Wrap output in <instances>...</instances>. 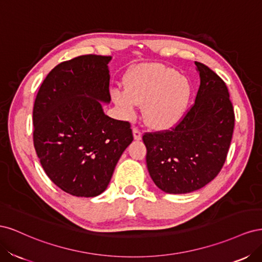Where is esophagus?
Returning a JSON list of instances; mask_svg holds the SVG:
<instances>
[{
  "instance_id": "1",
  "label": "esophagus",
  "mask_w": 262,
  "mask_h": 262,
  "mask_svg": "<svg viewBox=\"0 0 262 262\" xmlns=\"http://www.w3.org/2000/svg\"><path fill=\"white\" fill-rule=\"evenodd\" d=\"M132 131H133V137H134V140H137V141L141 140V138H142V133H141L140 129H139V128H137V126H134Z\"/></svg>"
}]
</instances>
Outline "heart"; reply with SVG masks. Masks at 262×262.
<instances>
[{"instance_id":"obj_1","label":"heart","mask_w":262,"mask_h":262,"mask_svg":"<svg viewBox=\"0 0 262 262\" xmlns=\"http://www.w3.org/2000/svg\"><path fill=\"white\" fill-rule=\"evenodd\" d=\"M112 97L128 118L136 116L138 105H145L146 123L154 129L165 130L184 118L191 97V86L173 69L144 64L129 74L126 89L114 87Z\"/></svg>"}]
</instances>
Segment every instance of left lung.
<instances>
[{
    "label": "left lung",
    "instance_id": "obj_1",
    "mask_svg": "<svg viewBox=\"0 0 262 262\" xmlns=\"http://www.w3.org/2000/svg\"><path fill=\"white\" fill-rule=\"evenodd\" d=\"M200 86L195 101L170 130L144 133L146 165L154 184L167 193H189L215 178L226 161L235 115L224 81L195 62Z\"/></svg>",
    "mask_w": 262,
    "mask_h": 262
}]
</instances>
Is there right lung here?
Here are the masks:
<instances>
[{
	"label": "right lung",
	"mask_w": 262,
	"mask_h": 262,
	"mask_svg": "<svg viewBox=\"0 0 262 262\" xmlns=\"http://www.w3.org/2000/svg\"><path fill=\"white\" fill-rule=\"evenodd\" d=\"M112 57L80 55L53 68L33 110L34 146L54 185L76 196L104 192L123 150L133 141L131 124L104 114L110 102Z\"/></svg>",
	"instance_id": "obj_1"
}]
</instances>
